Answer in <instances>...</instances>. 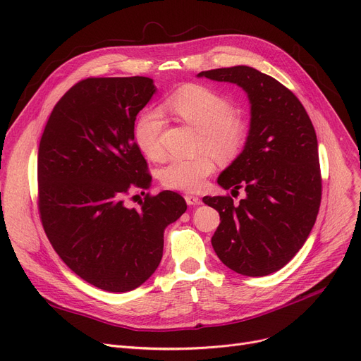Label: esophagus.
Returning a JSON list of instances; mask_svg holds the SVG:
<instances>
[{
	"mask_svg": "<svg viewBox=\"0 0 361 361\" xmlns=\"http://www.w3.org/2000/svg\"><path fill=\"white\" fill-rule=\"evenodd\" d=\"M184 199H185L187 204H190V206H193V204H200V203H202V199L197 197V196H193V195H185Z\"/></svg>",
	"mask_w": 361,
	"mask_h": 361,
	"instance_id": "esophagus-1",
	"label": "esophagus"
}]
</instances>
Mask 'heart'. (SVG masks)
<instances>
[{
  "label": "heart",
  "mask_w": 361,
  "mask_h": 361,
  "mask_svg": "<svg viewBox=\"0 0 361 361\" xmlns=\"http://www.w3.org/2000/svg\"><path fill=\"white\" fill-rule=\"evenodd\" d=\"M168 109L177 118L200 131L199 150H207L221 162H231L247 143L249 130L235 116L234 104L221 93L203 85H185L166 99ZM162 112L145 109L135 124V140L150 159H161L164 149L161 133ZM215 171L209 154L195 158H174L159 171L161 183L171 190L199 192Z\"/></svg>",
  "instance_id": "1"
}]
</instances>
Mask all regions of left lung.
<instances>
[{"label":"left lung","instance_id":"1","mask_svg":"<svg viewBox=\"0 0 361 361\" xmlns=\"http://www.w3.org/2000/svg\"><path fill=\"white\" fill-rule=\"evenodd\" d=\"M243 87L252 104L247 143L218 178L230 195L204 196L219 212L212 237L221 262L237 274L264 276L295 256L306 243L322 199L317 139L309 114L295 94L268 74L247 66L199 73Z\"/></svg>","mask_w":361,"mask_h":361}]
</instances>
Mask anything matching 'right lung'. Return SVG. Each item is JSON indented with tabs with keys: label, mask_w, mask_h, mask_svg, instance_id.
Returning a JSON list of instances; mask_svg holds the SVG:
<instances>
[{
	"label": "right lung",
	"mask_w": 361,
	"mask_h": 361,
	"mask_svg": "<svg viewBox=\"0 0 361 361\" xmlns=\"http://www.w3.org/2000/svg\"><path fill=\"white\" fill-rule=\"evenodd\" d=\"M154 93L143 75L80 80L54 106L37 150V211L49 243L75 275L111 293L135 290L157 271L165 226L187 209L169 190L146 193L139 209L124 204L152 183L135 121Z\"/></svg>",
	"instance_id": "1"
}]
</instances>
